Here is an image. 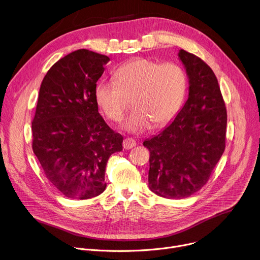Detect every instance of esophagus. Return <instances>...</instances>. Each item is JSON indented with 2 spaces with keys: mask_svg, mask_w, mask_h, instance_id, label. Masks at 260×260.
Wrapping results in <instances>:
<instances>
[{
  "mask_svg": "<svg viewBox=\"0 0 260 260\" xmlns=\"http://www.w3.org/2000/svg\"><path fill=\"white\" fill-rule=\"evenodd\" d=\"M137 145V143H136V141L135 140H133V139H131V138H127V139H124L123 140V143H122V146H123V148L124 149H131V148H133V147H135Z\"/></svg>",
  "mask_w": 260,
  "mask_h": 260,
  "instance_id": "obj_1",
  "label": "esophagus"
}]
</instances>
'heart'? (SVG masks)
Masks as SVG:
<instances>
[{"mask_svg":"<svg viewBox=\"0 0 260 260\" xmlns=\"http://www.w3.org/2000/svg\"><path fill=\"white\" fill-rule=\"evenodd\" d=\"M187 90V75L174 61L138 58L120 67L114 80H102L95 86V101L106 117L118 122L131 106L135 109L123 123L129 133L141 134L151 126L172 120Z\"/></svg>","mask_w":260,"mask_h":260,"instance_id":"b5f03b06","label":"heart"}]
</instances>
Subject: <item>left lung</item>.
Masks as SVG:
<instances>
[{
  "mask_svg": "<svg viewBox=\"0 0 260 260\" xmlns=\"http://www.w3.org/2000/svg\"><path fill=\"white\" fill-rule=\"evenodd\" d=\"M189 78V94L176 118L143 145L149 149V188L166 199H184L208 182L225 149L228 113L218 80L199 56L178 53Z\"/></svg>",
  "mask_w": 260,
  "mask_h": 260,
  "instance_id": "8db88e82",
  "label": "left lung"
}]
</instances>
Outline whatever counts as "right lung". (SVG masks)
<instances>
[{"mask_svg": "<svg viewBox=\"0 0 260 260\" xmlns=\"http://www.w3.org/2000/svg\"><path fill=\"white\" fill-rule=\"evenodd\" d=\"M109 60L76 50L56 61L41 83L31 121L32 151L49 182L69 199L103 193L107 161L122 150L123 138L100 115L94 94Z\"/></svg>", "mask_w": 260, "mask_h": 260, "instance_id": "add662e5", "label": "right lung"}]
</instances>
